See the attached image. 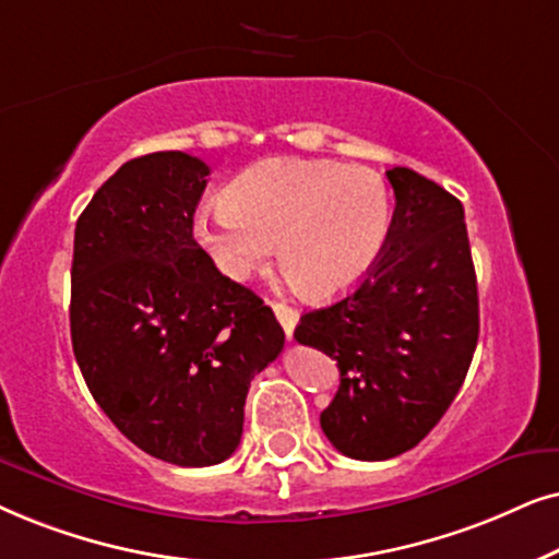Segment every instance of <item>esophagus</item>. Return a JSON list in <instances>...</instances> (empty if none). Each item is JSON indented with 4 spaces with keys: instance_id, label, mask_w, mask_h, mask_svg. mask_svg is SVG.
I'll use <instances>...</instances> for the list:
<instances>
[{
    "instance_id": "1",
    "label": "esophagus",
    "mask_w": 559,
    "mask_h": 559,
    "mask_svg": "<svg viewBox=\"0 0 559 559\" xmlns=\"http://www.w3.org/2000/svg\"><path fill=\"white\" fill-rule=\"evenodd\" d=\"M271 307H273V311H275V317H278L281 326H284L286 337L292 340L294 326H296V322H299V311H296L294 307H288V304H281V301H271Z\"/></svg>"
}]
</instances>
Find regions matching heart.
<instances>
[{
	"instance_id": "heart-1",
	"label": "heart",
	"mask_w": 559,
	"mask_h": 559,
	"mask_svg": "<svg viewBox=\"0 0 559 559\" xmlns=\"http://www.w3.org/2000/svg\"><path fill=\"white\" fill-rule=\"evenodd\" d=\"M391 227L389 186L366 166L265 158L222 191V206L193 219V237L227 278L271 258L311 299L353 288L381 255Z\"/></svg>"
}]
</instances>
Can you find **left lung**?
Segmentation results:
<instances>
[{"label":"left lung","instance_id":"obj_1","mask_svg":"<svg viewBox=\"0 0 559 559\" xmlns=\"http://www.w3.org/2000/svg\"><path fill=\"white\" fill-rule=\"evenodd\" d=\"M396 193L389 237L345 299L307 311L294 337L340 368L319 416L342 455L389 460L435 429L478 345V281L463 204L412 168L385 170Z\"/></svg>","mask_w":559,"mask_h":559}]
</instances>
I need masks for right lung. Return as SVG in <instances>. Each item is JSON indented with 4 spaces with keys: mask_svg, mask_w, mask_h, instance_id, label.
<instances>
[{
    "mask_svg": "<svg viewBox=\"0 0 559 559\" xmlns=\"http://www.w3.org/2000/svg\"><path fill=\"white\" fill-rule=\"evenodd\" d=\"M210 166L181 151L132 158L73 235L71 342L96 404L163 463L206 467L242 437L250 381L284 349L263 299L193 240Z\"/></svg>",
    "mask_w": 559,
    "mask_h": 559,
    "instance_id": "right-lung-1",
    "label": "right lung"
}]
</instances>
